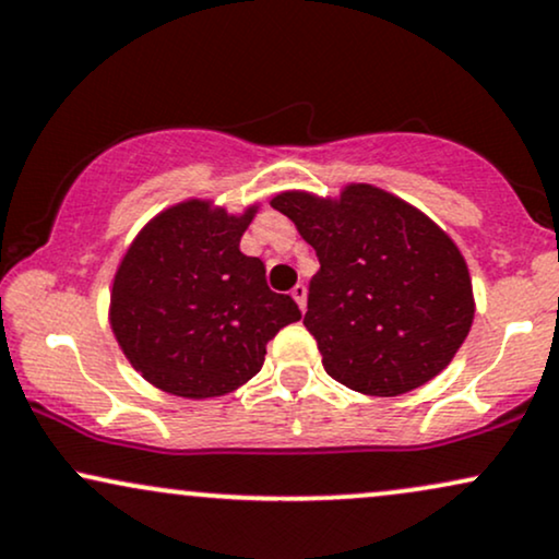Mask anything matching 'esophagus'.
<instances>
[{
    "label": "esophagus",
    "instance_id": "esophagus-1",
    "mask_svg": "<svg viewBox=\"0 0 559 559\" xmlns=\"http://www.w3.org/2000/svg\"><path fill=\"white\" fill-rule=\"evenodd\" d=\"M293 300L298 302L300 311H306V300H308V290H306V285H295V287H293Z\"/></svg>",
    "mask_w": 559,
    "mask_h": 559
}]
</instances>
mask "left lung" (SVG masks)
<instances>
[{"mask_svg":"<svg viewBox=\"0 0 559 559\" xmlns=\"http://www.w3.org/2000/svg\"><path fill=\"white\" fill-rule=\"evenodd\" d=\"M272 206L319 257L302 323L334 381L399 396L453 360L472 329L474 293L443 227L373 183H347L340 197L282 191Z\"/></svg>","mask_w":559,"mask_h":559,"instance_id":"1","label":"left lung"}]
</instances>
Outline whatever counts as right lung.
Returning <instances> with one entry per match:
<instances>
[{
  "label": "right lung",
  "mask_w": 559,
  "mask_h": 559,
  "mask_svg": "<svg viewBox=\"0 0 559 559\" xmlns=\"http://www.w3.org/2000/svg\"><path fill=\"white\" fill-rule=\"evenodd\" d=\"M259 204L230 215L212 199L157 212L114 274L111 321L121 353L165 394L215 399L251 381L266 342L300 311L272 293L266 269L240 251Z\"/></svg>",
  "instance_id": "add662e5"
}]
</instances>
